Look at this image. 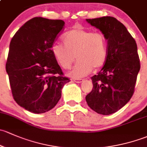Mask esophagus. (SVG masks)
Instances as JSON below:
<instances>
[{"label":"esophagus","instance_id":"34e87169","mask_svg":"<svg viewBox=\"0 0 147 147\" xmlns=\"http://www.w3.org/2000/svg\"><path fill=\"white\" fill-rule=\"evenodd\" d=\"M74 81L75 83H77V84H81L84 81V79H74Z\"/></svg>","mask_w":147,"mask_h":147}]
</instances>
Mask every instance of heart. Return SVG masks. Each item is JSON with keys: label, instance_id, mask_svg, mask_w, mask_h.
Masks as SVG:
<instances>
[{"label": "heart", "instance_id": "heart-1", "mask_svg": "<svg viewBox=\"0 0 147 147\" xmlns=\"http://www.w3.org/2000/svg\"><path fill=\"white\" fill-rule=\"evenodd\" d=\"M64 45L54 43L51 50L54 59L63 69L71 67L76 57L78 61L69 74L74 78L86 76L92 69H100L107 59V45L105 34L100 31L76 26L64 34Z\"/></svg>", "mask_w": 147, "mask_h": 147}]
</instances>
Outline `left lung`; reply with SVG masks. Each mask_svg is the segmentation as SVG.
I'll return each mask as SVG.
<instances>
[{"label": "left lung", "instance_id": "8db88e82", "mask_svg": "<svg viewBox=\"0 0 147 147\" xmlns=\"http://www.w3.org/2000/svg\"><path fill=\"white\" fill-rule=\"evenodd\" d=\"M99 29L107 40V59L86 97L88 105L98 114L108 115L120 110L134 92L140 61L137 46L125 25L110 16L86 19Z\"/></svg>", "mask_w": 147, "mask_h": 147}]
</instances>
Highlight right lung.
Segmentation results:
<instances>
[{
  "instance_id": "add662e5",
  "label": "right lung",
  "mask_w": 147,
  "mask_h": 147,
  "mask_svg": "<svg viewBox=\"0 0 147 147\" xmlns=\"http://www.w3.org/2000/svg\"><path fill=\"white\" fill-rule=\"evenodd\" d=\"M61 20L36 17L10 41L5 69L12 94L20 106L40 114L51 110L70 79L63 76L51 48L64 28Z\"/></svg>"
}]
</instances>
